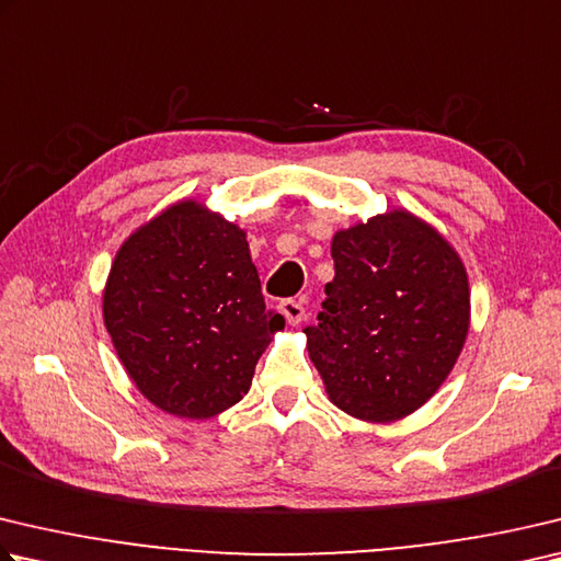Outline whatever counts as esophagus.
Instances as JSON below:
<instances>
[{
	"label": "esophagus",
	"instance_id": "34e87169",
	"mask_svg": "<svg viewBox=\"0 0 561 561\" xmlns=\"http://www.w3.org/2000/svg\"><path fill=\"white\" fill-rule=\"evenodd\" d=\"M279 311L284 313V319H287V323L291 325H299L301 319H304V307L301 301H294V299H284L279 304Z\"/></svg>",
	"mask_w": 561,
	"mask_h": 561
}]
</instances>
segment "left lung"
Listing matches in <instances>:
<instances>
[{
  "label": "left lung",
  "instance_id": "left-lung-1",
  "mask_svg": "<svg viewBox=\"0 0 561 561\" xmlns=\"http://www.w3.org/2000/svg\"><path fill=\"white\" fill-rule=\"evenodd\" d=\"M309 358L329 400L363 422H394L439 390L461 353L471 294L461 257L432 226L392 210L339 230Z\"/></svg>",
  "mask_w": 561,
  "mask_h": 561
}]
</instances>
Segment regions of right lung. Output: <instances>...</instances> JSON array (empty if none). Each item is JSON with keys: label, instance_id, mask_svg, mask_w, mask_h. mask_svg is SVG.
Listing matches in <instances>:
<instances>
[{"label": "right lung", "instance_id": "right-lung-1", "mask_svg": "<svg viewBox=\"0 0 561 561\" xmlns=\"http://www.w3.org/2000/svg\"><path fill=\"white\" fill-rule=\"evenodd\" d=\"M103 316L131 382L151 404L208 420L248 394L284 316L264 307L245 230L181 201L125 240Z\"/></svg>", "mask_w": 561, "mask_h": 561}]
</instances>
